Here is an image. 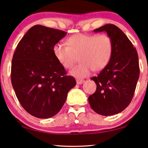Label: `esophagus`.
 <instances>
[{
  "label": "esophagus",
  "instance_id": "34e87169",
  "mask_svg": "<svg viewBox=\"0 0 148 148\" xmlns=\"http://www.w3.org/2000/svg\"><path fill=\"white\" fill-rule=\"evenodd\" d=\"M84 82H85V81L83 80V79H77V84H78V85L82 84V83H83Z\"/></svg>",
  "mask_w": 148,
  "mask_h": 148
}]
</instances>
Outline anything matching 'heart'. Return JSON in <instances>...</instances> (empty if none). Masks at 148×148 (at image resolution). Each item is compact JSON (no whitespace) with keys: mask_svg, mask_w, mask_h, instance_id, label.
Wrapping results in <instances>:
<instances>
[{"mask_svg":"<svg viewBox=\"0 0 148 148\" xmlns=\"http://www.w3.org/2000/svg\"><path fill=\"white\" fill-rule=\"evenodd\" d=\"M112 38L108 34L86 35L79 33L67 38V45L57 43L53 53L65 69H71L78 61L80 63L71 71L77 78L88 75L91 70L99 71L110 63L113 54Z\"/></svg>","mask_w":148,"mask_h":148,"instance_id":"1","label":"heart"}]
</instances>
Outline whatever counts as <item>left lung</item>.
<instances>
[{"label":"left lung","instance_id":"left-lung-1","mask_svg":"<svg viewBox=\"0 0 148 148\" xmlns=\"http://www.w3.org/2000/svg\"><path fill=\"white\" fill-rule=\"evenodd\" d=\"M102 31L112 38L113 54L106 67L91 78L97 89L88 100L95 112L108 116L121 112L131 103L140 76V66L136 49L119 28L108 24L94 30Z\"/></svg>","mask_w":148,"mask_h":148}]
</instances>
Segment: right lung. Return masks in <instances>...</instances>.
<instances>
[{"instance_id": "1", "label": "right lung", "mask_w": 148, "mask_h": 148, "mask_svg": "<svg viewBox=\"0 0 148 148\" xmlns=\"http://www.w3.org/2000/svg\"><path fill=\"white\" fill-rule=\"evenodd\" d=\"M66 35L61 30L35 25L13 54L10 78L16 97L25 111L38 118L56 115L76 85L53 53V47Z\"/></svg>"}]
</instances>
